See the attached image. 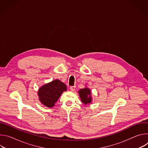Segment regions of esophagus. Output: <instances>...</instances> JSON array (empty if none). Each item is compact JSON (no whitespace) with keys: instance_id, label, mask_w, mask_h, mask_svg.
Listing matches in <instances>:
<instances>
[{"instance_id":"esophagus-1","label":"esophagus","mask_w":148,"mask_h":148,"mask_svg":"<svg viewBox=\"0 0 148 148\" xmlns=\"http://www.w3.org/2000/svg\"><path fill=\"white\" fill-rule=\"evenodd\" d=\"M75 86H71L70 87V90L71 91H74L75 90Z\"/></svg>"}]
</instances>
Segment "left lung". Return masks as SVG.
<instances>
[{
    "mask_svg": "<svg viewBox=\"0 0 148 148\" xmlns=\"http://www.w3.org/2000/svg\"><path fill=\"white\" fill-rule=\"evenodd\" d=\"M79 95L82 103L85 105L90 103L92 101L91 90L88 88H84L78 91Z\"/></svg>",
    "mask_w": 148,
    "mask_h": 148,
    "instance_id": "1",
    "label": "left lung"
}]
</instances>
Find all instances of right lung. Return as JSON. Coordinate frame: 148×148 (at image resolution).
I'll return each instance as SVG.
<instances>
[{
    "instance_id": "right-lung-1",
    "label": "right lung",
    "mask_w": 148,
    "mask_h": 148,
    "mask_svg": "<svg viewBox=\"0 0 148 148\" xmlns=\"http://www.w3.org/2000/svg\"><path fill=\"white\" fill-rule=\"evenodd\" d=\"M66 91V84L59 79H55L41 87L38 91V96L41 103L47 107L52 108L61 94Z\"/></svg>"
}]
</instances>
